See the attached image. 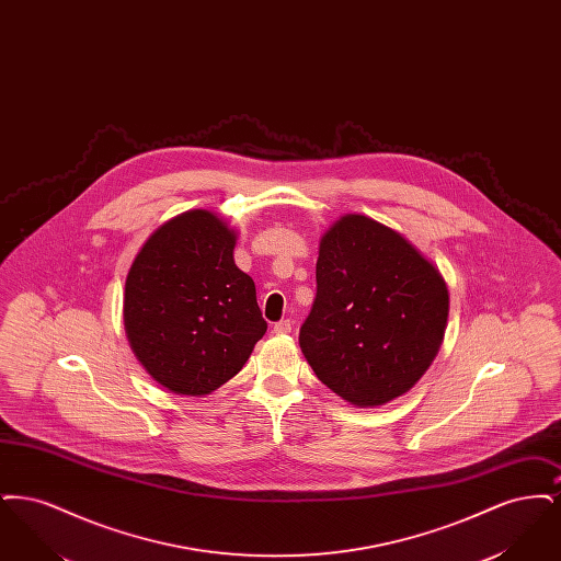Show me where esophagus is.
Listing matches in <instances>:
<instances>
[{"label": "esophagus", "mask_w": 561, "mask_h": 561, "mask_svg": "<svg viewBox=\"0 0 561 561\" xmlns=\"http://www.w3.org/2000/svg\"><path fill=\"white\" fill-rule=\"evenodd\" d=\"M273 332H275V334H290V332H293V321H277V323L273 325Z\"/></svg>", "instance_id": "34e87169"}]
</instances>
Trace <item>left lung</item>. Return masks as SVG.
I'll use <instances>...</instances> for the list:
<instances>
[{
  "label": "left lung",
  "mask_w": 561,
  "mask_h": 561,
  "mask_svg": "<svg viewBox=\"0 0 561 561\" xmlns=\"http://www.w3.org/2000/svg\"><path fill=\"white\" fill-rule=\"evenodd\" d=\"M316 279L298 343L321 382L359 408L408 393L444 341L450 294L439 268L396 229L345 214L321 236Z\"/></svg>",
  "instance_id": "1"
}]
</instances>
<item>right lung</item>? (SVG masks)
<instances>
[{"label": "right lung", "instance_id": "right-lung-1", "mask_svg": "<svg viewBox=\"0 0 561 561\" xmlns=\"http://www.w3.org/2000/svg\"><path fill=\"white\" fill-rule=\"evenodd\" d=\"M238 241L210 210L179 214L142 243L126 277L124 328L136 359L176 396L231 380L267 332Z\"/></svg>", "mask_w": 561, "mask_h": 561}]
</instances>
